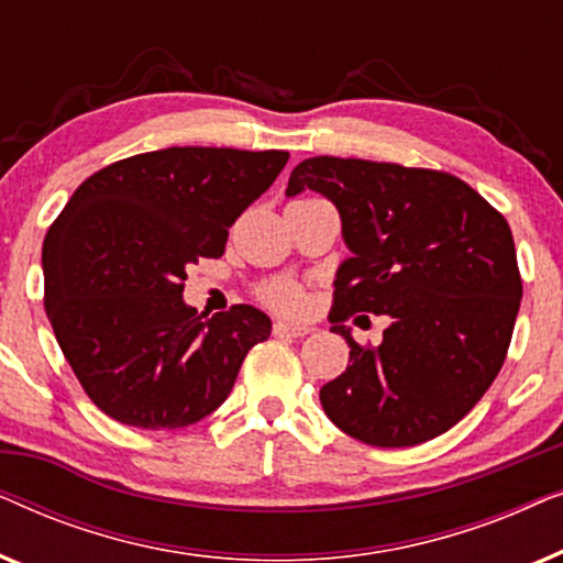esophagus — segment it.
<instances>
[{
	"mask_svg": "<svg viewBox=\"0 0 563 563\" xmlns=\"http://www.w3.org/2000/svg\"><path fill=\"white\" fill-rule=\"evenodd\" d=\"M274 333L291 335V338H305L307 333H312V328H310V325H302V322H284V320H276V322H274Z\"/></svg>",
	"mask_w": 563,
	"mask_h": 563,
	"instance_id": "1",
	"label": "esophagus"
}]
</instances>
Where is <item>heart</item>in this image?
<instances>
[{
    "mask_svg": "<svg viewBox=\"0 0 563 563\" xmlns=\"http://www.w3.org/2000/svg\"><path fill=\"white\" fill-rule=\"evenodd\" d=\"M261 297H264L272 307H276V310L291 312L302 307V289L289 279H276L272 284H266V287L261 289Z\"/></svg>",
    "mask_w": 563,
    "mask_h": 563,
    "instance_id": "b5f03b06",
    "label": "heart"
}]
</instances>
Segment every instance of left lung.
<instances>
[{
	"label": "left lung",
	"mask_w": 563,
	"mask_h": 563,
	"mask_svg": "<svg viewBox=\"0 0 563 563\" xmlns=\"http://www.w3.org/2000/svg\"><path fill=\"white\" fill-rule=\"evenodd\" d=\"M305 189L338 207L353 253L330 310L351 358L320 389L322 410L379 449L445 433L492 387L510 349L522 297L510 225L466 181L433 168L314 156L289 176V197ZM356 311L393 318L376 350L342 325Z\"/></svg>",
	"instance_id": "8db88e82"
}]
</instances>
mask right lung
I'll return each mask as SVG.
<instances>
[{"mask_svg": "<svg viewBox=\"0 0 563 563\" xmlns=\"http://www.w3.org/2000/svg\"><path fill=\"white\" fill-rule=\"evenodd\" d=\"M287 151L164 148L91 174L43 241L45 312L104 415L187 428L225 402L272 320L251 305L212 318L184 305L187 266L220 258L228 230L287 166Z\"/></svg>", "mask_w": 563, "mask_h": 563, "instance_id": "obj_1", "label": "right lung"}]
</instances>
